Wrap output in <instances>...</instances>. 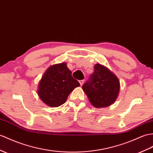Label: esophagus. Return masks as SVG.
Instances as JSON below:
<instances>
[{
    "label": "esophagus",
    "instance_id": "34e87169",
    "mask_svg": "<svg viewBox=\"0 0 153 153\" xmlns=\"http://www.w3.org/2000/svg\"><path fill=\"white\" fill-rule=\"evenodd\" d=\"M84 80L83 79V80H80L79 81V83H80V85H81V86H82V85H83V84L84 83Z\"/></svg>",
    "mask_w": 153,
    "mask_h": 153
}]
</instances>
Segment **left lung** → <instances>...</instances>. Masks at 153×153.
<instances>
[{"mask_svg":"<svg viewBox=\"0 0 153 153\" xmlns=\"http://www.w3.org/2000/svg\"><path fill=\"white\" fill-rule=\"evenodd\" d=\"M93 74L82 88L91 104L95 108H105L111 105L118 97L119 80L108 68L100 64L94 65Z\"/></svg>","mask_w":153,"mask_h":153,"instance_id":"8db88e82","label":"left lung"}]
</instances>
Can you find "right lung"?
<instances>
[{
    "mask_svg": "<svg viewBox=\"0 0 153 153\" xmlns=\"http://www.w3.org/2000/svg\"><path fill=\"white\" fill-rule=\"evenodd\" d=\"M79 83L72 76V72L62 62L48 68L38 85V94L50 107H58L67 100L68 95Z\"/></svg>",
    "mask_w": 153,
    "mask_h": 153,
    "instance_id": "1",
    "label": "right lung"
}]
</instances>
